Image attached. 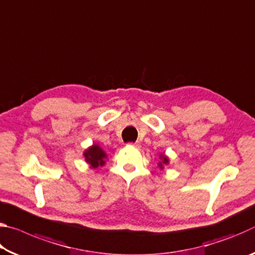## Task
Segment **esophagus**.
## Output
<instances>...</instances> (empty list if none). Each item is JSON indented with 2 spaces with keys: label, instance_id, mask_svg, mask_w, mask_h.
Masks as SVG:
<instances>
[{
  "label": "esophagus",
  "instance_id": "obj_1",
  "mask_svg": "<svg viewBox=\"0 0 255 255\" xmlns=\"http://www.w3.org/2000/svg\"><path fill=\"white\" fill-rule=\"evenodd\" d=\"M129 146H132V147L138 148V147H139V146H140V144L137 143V141H136V143H129Z\"/></svg>",
  "mask_w": 255,
  "mask_h": 255
}]
</instances>
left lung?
<instances>
[{
  "label": "left lung",
  "instance_id": "1",
  "mask_svg": "<svg viewBox=\"0 0 255 255\" xmlns=\"http://www.w3.org/2000/svg\"><path fill=\"white\" fill-rule=\"evenodd\" d=\"M158 158H159V161H158V163H157V165H158L159 169L163 170L164 167H165L166 165H169V163H170V158L167 157L165 154H159Z\"/></svg>",
  "mask_w": 255,
  "mask_h": 255
}]
</instances>
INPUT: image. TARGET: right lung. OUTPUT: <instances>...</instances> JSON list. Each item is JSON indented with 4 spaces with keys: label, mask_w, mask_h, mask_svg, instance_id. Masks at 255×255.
<instances>
[{
    "label": "right lung",
    "mask_w": 255,
    "mask_h": 255,
    "mask_svg": "<svg viewBox=\"0 0 255 255\" xmlns=\"http://www.w3.org/2000/svg\"><path fill=\"white\" fill-rule=\"evenodd\" d=\"M83 156L85 162L89 164L91 169L102 167L108 159L107 153L99 144H92L90 147L86 148L83 152Z\"/></svg>",
    "instance_id": "1"
}]
</instances>
